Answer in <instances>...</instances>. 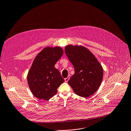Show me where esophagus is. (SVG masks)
<instances>
[{
	"label": "esophagus",
	"instance_id": "1",
	"mask_svg": "<svg viewBox=\"0 0 131 131\" xmlns=\"http://www.w3.org/2000/svg\"><path fill=\"white\" fill-rule=\"evenodd\" d=\"M69 78H70V76H68L67 78H65V81L66 82H68V81L69 80Z\"/></svg>",
	"mask_w": 131,
	"mask_h": 131
}]
</instances>
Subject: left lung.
<instances>
[{
	"label": "left lung",
	"instance_id": "8db88e82",
	"mask_svg": "<svg viewBox=\"0 0 131 131\" xmlns=\"http://www.w3.org/2000/svg\"><path fill=\"white\" fill-rule=\"evenodd\" d=\"M65 53L75 69L68 83L78 96L87 98L96 92L102 80V66L93 54L82 46L68 45Z\"/></svg>",
	"mask_w": 131,
	"mask_h": 131
}]
</instances>
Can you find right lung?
<instances>
[{
    "label": "right lung",
    "mask_w": 131,
    "mask_h": 131,
    "mask_svg": "<svg viewBox=\"0 0 131 131\" xmlns=\"http://www.w3.org/2000/svg\"><path fill=\"white\" fill-rule=\"evenodd\" d=\"M63 50L60 47H46L35 58L29 71V87L35 97L49 100L56 94L64 79L55 67Z\"/></svg>",
    "instance_id": "add662e5"
}]
</instances>
